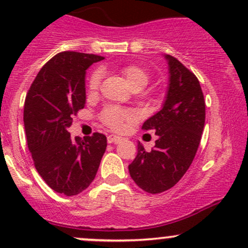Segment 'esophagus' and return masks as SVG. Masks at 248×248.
I'll return each instance as SVG.
<instances>
[{
    "instance_id": "obj_1",
    "label": "esophagus",
    "mask_w": 248,
    "mask_h": 248,
    "mask_svg": "<svg viewBox=\"0 0 248 248\" xmlns=\"http://www.w3.org/2000/svg\"><path fill=\"white\" fill-rule=\"evenodd\" d=\"M121 141V138L118 135H109L107 138L108 143H119Z\"/></svg>"
}]
</instances>
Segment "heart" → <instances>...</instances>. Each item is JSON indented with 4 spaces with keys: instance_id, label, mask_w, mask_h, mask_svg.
<instances>
[{
    "instance_id": "1",
    "label": "heart",
    "mask_w": 248,
    "mask_h": 248,
    "mask_svg": "<svg viewBox=\"0 0 248 248\" xmlns=\"http://www.w3.org/2000/svg\"><path fill=\"white\" fill-rule=\"evenodd\" d=\"M121 73L124 75V78L128 82L132 90L138 88V90H142L148 85L149 82L150 76L146 70L142 69L140 66L136 65H128L121 69ZM101 80V72L99 70L94 71L92 75L90 76L87 82V91L90 94H94L98 91L99 86H100ZM101 119L104 124L109 128L114 130H122L126 126L127 122L132 121L133 114L128 110H124L119 107L110 106L107 107L106 109L102 112Z\"/></svg>"
}]
</instances>
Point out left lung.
Masks as SVG:
<instances>
[{"label":"left lung","instance_id":"obj_1","mask_svg":"<svg viewBox=\"0 0 248 248\" xmlns=\"http://www.w3.org/2000/svg\"><path fill=\"white\" fill-rule=\"evenodd\" d=\"M169 84L161 110L144 121L142 129L155 130V147L128 166L133 181L149 193L169 190L184 176L197 153L205 124V101L199 81L175 57L166 55Z\"/></svg>","mask_w":248,"mask_h":248}]
</instances>
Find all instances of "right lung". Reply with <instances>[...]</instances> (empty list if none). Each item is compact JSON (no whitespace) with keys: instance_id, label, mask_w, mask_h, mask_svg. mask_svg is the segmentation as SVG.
I'll return each instance as SVG.
<instances>
[{"instance_id":"obj_1","label":"right lung","mask_w":248,"mask_h":248,"mask_svg":"<svg viewBox=\"0 0 248 248\" xmlns=\"http://www.w3.org/2000/svg\"><path fill=\"white\" fill-rule=\"evenodd\" d=\"M104 57L64 51L42 67L24 102V128L35 167L56 192L76 196L94 179L107 147L104 134L72 139L73 115L85 107L86 70Z\"/></svg>"}]
</instances>
